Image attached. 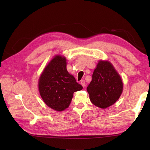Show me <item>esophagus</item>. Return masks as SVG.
<instances>
[{
    "label": "esophagus",
    "mask_w": 150,
    "mask_h": 150,
    "mask_svg": "<svg viewBox=\"0 0 150 150\" xmlns=\"http://www.w3.org/2000/svg\"><path fill=\"white\" fill-rule=\"evenodd\" d=\"M81 84L83 87L86 86V84H85V81L84 80H81Z\"/></svg>",
    "instance_id": "1"
}]
</instances>
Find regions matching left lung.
<instances>
[{
  "label": "left lung",
  "mask_w": 150,
  "mask_h": 150,
  "mask_svg": "<svg viewBox=\"0 0 150 150\" xmlns=\"http://www.w3.org/2000/svg\"><path fill=\"white\" fill-rule=\"evenodd\" d=\"M122 89V79L112 64L100 60L87 87L91 103L98 108H106L119 99Z\"/></svg>",
  "instance_id": "obj_1"
}]
</instances>
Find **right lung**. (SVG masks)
Masks as SVG:
<instances>
[{
  "instance_id": "add662e5",
  "label": "right lung",
  "mask_w": 150,
  "mask_h": 150,
  "mask_svg": "<svg viewBox=\"0 0 150 150\" xmlns=\"http://www.w3.org/2000/svg\"><path fill=\"white\" fill-rule=\"evenodd\" d=\"M40 96L44 103L54 110L61 111L68 108L73 93L82 86L66 69V59L57 55L44 69L39 82Z\"/></svg>"
}]
</instances>
